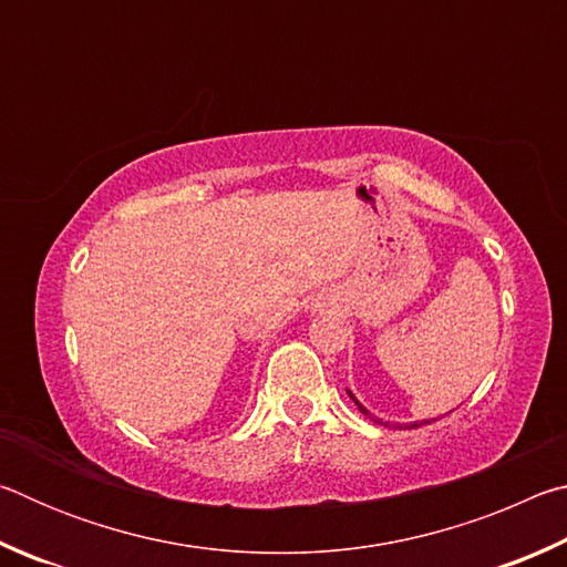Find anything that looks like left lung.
Here are the masks:
<instances>
[{
	"instance_id": "1",
	"label": "left lung",
	"mask_w": 567,
	"mask_h": 567,
	"mask_svg": "<svg viewBox=\"0 0 567 567\" xmlns=\"http://www.w3.org/2000/svg\"><path fill=\"white\" fill-rule=\"evenodd\" d=\"M348 395H350V398L354 400V405H358V408H360V412H362V415H370V412H368V410H364V408L360 405V402H358V398H354L350 390H348ZM370 417H372V415H370ZM372 420H375V417H372ZM422 422H427V420H422ZM422 422H412V427H420V425H422Z\"/></svg>"
}]
</instances>
